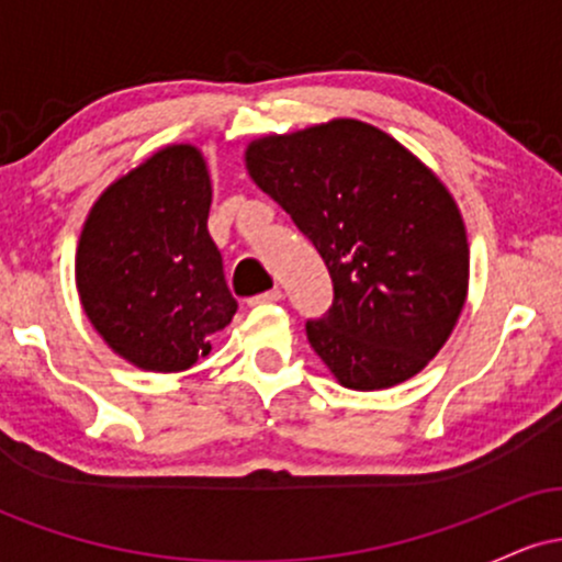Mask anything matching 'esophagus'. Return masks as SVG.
Masks as SVG:
<instances>
[{"instance_id":"obj_1","label":"esophagus","mask_w":562,"mask_h":562,"mask_svg":"<svg viewBox=\"0 0 562 562\" xmlns=\"http://www.w3.org/2000/svg\"><path fill=\"white\" fill-rule=\"evenodd\" d=\"M282 299V290L280 288H272V290H263V293L254 295L248 303H277Z\"/></svg>"}]
</instances>
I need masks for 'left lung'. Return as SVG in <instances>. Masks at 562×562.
Returning a JSON list of instances; mask_svg holds the SVG:
<instances>
[{"mask_svg":"<svg viewBox=\"0 0 562 562\" xmlns=\"http://www.w3.org/2000/svg\"><path fill=\"white\" fill-rule=\"evenodd\" d=\"M254 182L312 240L333 306L306 322L340 385L404 383L447 344L468 293V237L457 203L406 147L340 119L245 153Z\"/></svg>","mask_w":562,"mask_h":562,"instance_id":"1","label":"left lung"}]
</instances>
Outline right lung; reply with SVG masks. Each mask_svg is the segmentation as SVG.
<instances>
[{
  "label": "right lung",
  "instance_id": "right-lung-1",
  "mask_svg": "<svg viewBox=\"0 0 562 562\" xmlns=\"http://www.w3.org/2000/svg\"><path fill=\"white\" fill-rule=\"evenodd\" d=\"M209 211L211 179L192 145L158 150L89 211L76 250L83 312L142 370H187L235 317Z\"/></svg>",
  "mask_w": 562,
  "mask_h": 562
}]
</instances>
